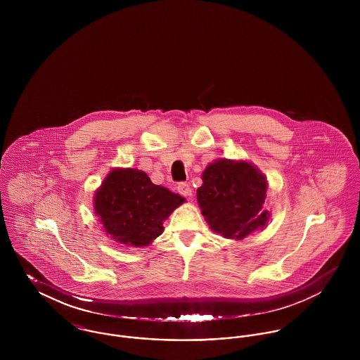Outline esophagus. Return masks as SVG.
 Listing matches in <instances>:
<instances>
[{
	"label": "esophagus",
	"mask_w": 360,
	"mask_h": 360,
	"mask_svg": "<svg viewBox=\"0 0 360 360\" xmlns=\"http://www.w3.org/2000/svg\"><path fill=\"white\" fill-rule=\"evenodd\" d=\"M177 191H179L180 195H183V197H186V198H191V197H193V190H191V187H190L188 183H180V184L177 186Z\"/></svg>",
	"instance_id": "1"
}]
</instances>
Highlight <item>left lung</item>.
<instances>
[{"label": "left lung", "mask_w": 360, "mask_h": 360, "mask_svg": "<svg viewBox=\"0 0 360 360\" xmlns=\"http://www.w3.org/2000/svg\"><path fill=\"white\" fill-rule=\"evenodd\" d=\"M202 181L197 200L217 234L243 240L269 221L264 209L267 180L252 163L217 159L204 170Z\"/></svg>", "instance_id": "left-lung-1"}]
</instances>
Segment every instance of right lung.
I'll list each match as a JSON object with an SVG mask.
<instances>
[{
	"label": "right lung",
	"instance_id": "right-lung-1",
	"mask_svg": "<svg viewBox=\"0 0 360 360\" xmlns=\"http://www.w3.org/2000/svg\"><path fill=\"white\" fill-rule=\"evenodd\" d=\"M184 202L156 186L143 170L113 169L94 195V210L116 243L147 247L163 231V220Z\"/></svg>",
	"mask_w": 360,
	"mask_h": 360
}]
</instances>
